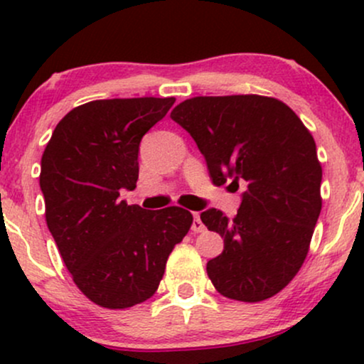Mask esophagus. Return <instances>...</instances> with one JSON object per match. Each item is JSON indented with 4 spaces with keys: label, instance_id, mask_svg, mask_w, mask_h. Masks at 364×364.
<instances>
[{
    "label": "esophagus",
    "instance_id": "34e87169",
    "mask_svg": "<svg viewBox=\"0 0 364 364\" xmlns=\"http://www.w3.org/2000/svg\"><path fill=\"white\" fill-rule=\"evenodd\" d=\"M191 231H193V232H203V231H205V225H203L202 219H200L198 212H195V214H193V224H191Z\"/></svg>",
    "mask_w": 364,
    "mask_h": 364
}]
</instances>
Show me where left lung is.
<instances>
[{"mask_svg":"<svg viewBox=\"0 0 364 364\" xmlns=\"http://www.w3.org/2000/svg\"><path fill=\"white\" fill-rule=\"evenodd\" d=\"M171 118L195 140L217 186L246 190L237 214H200L224 237L207 263L220 294L257 303L282 291L301 269L321 210V166L310 129L287 104L265 95L191 97Z\"/></svg>","mask_w":364,"mask_h":364,"instance_id":"8db88e82","label":"left lung"}]
</instances>
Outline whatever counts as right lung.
<instances>
[{
  "label": "right lung",
  "instance_id": "obj_1",
  "mask_svg": "<svg viewBox=\"0 0 364 364\" xmlns=\"http://www.w3.org/2000/svg\"><path fill=\"white\" fill-rule=\"evenodd\" d=\"M174 97L101 99L75 107L41 159L46 223L73 282L92 303L124 310L156 294L171 252L190 231L181 207L119 200L139 179L140 140Z\"/></svg>",
  "mask_w": 364,
  "mask_h": 364
}]
</instances>
